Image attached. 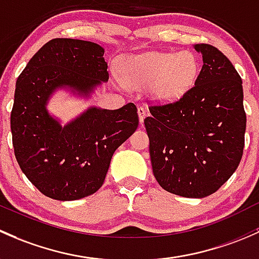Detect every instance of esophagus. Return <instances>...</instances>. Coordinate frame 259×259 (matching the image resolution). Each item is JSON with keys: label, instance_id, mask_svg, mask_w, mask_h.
<instances>
[{"label": "esophagus", "instance_id": "obj_1", "mask_svg": "<svg viewBox=\"0 0 259 259\" xmlns=\"http://www.w3.org/2000/svg\"><path fill=\"white\" fill-rule=\"evenodd\" d=\"M146 114H147V111H146V108L138 107V117H140V123L141 124H143V122H145Z\"/></svg>", "mask_w": 259, "mask_h": 259}]
</instances>
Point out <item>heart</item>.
<instances>
[{
	"label": "heart",
	"instance_id": "1",
	"mask_svg": "<svg viewBox=\"0 0 259 259\" xmlns=\"http://www.w3.org/2000/svg\"><path fill=\"white\" fill-rule=\"evenodd\" d=\"M119 70L128 86L148 87L154 101L173 103L194 86L199 74V61L192 51H152L127 56L121 61ZM116 81L119 84L118 79Z\"/></svg>",
	"mask_w": 259,
	"mask_h": 259
}]
</instances>
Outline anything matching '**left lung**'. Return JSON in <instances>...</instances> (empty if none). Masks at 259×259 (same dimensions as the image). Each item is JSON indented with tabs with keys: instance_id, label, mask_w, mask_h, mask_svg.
Segmentation results:
<instances>
[{
	"instance_id": "8db88e82",
	"label": "left lung",
	"mask_w": 259,
	"mask_h": 259,
	"mask_svg": "<svg viewBox=\"0 0 259 259\" xmlns=\"http://www.w3.org/2000/svg\"><path fill=\"white\" fill-rule=\"evenodd\" d=\"M203 66L180 101L149 107L145 119L157 182L187 198L214 193L241 162L246 133L243 87L231 61L210 45H194Z\"/></svg>"
}]
</instances>
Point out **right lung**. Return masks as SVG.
<instances>
[{
	"instance_id": "right-lung-1",
	"label": "right lung",
	"mask_w": 259,
	"mask_h": 259,
	"mask_svg": "<svg viewBox=\"0 0 259 259\" xmlns=\"http://www.w3.org/2000/svg\"><path fill=\"white\" fill-rule=\"evenodd\" d=\"M105 49L95 42L55 38L37 51L16 82L11 112L15 156L45 196L74 201L101 188L114 151L137 130V107L90 106L62 124L49 111L58 91L90 100L108 81Z\"/></svg>"
}]
</instances>
